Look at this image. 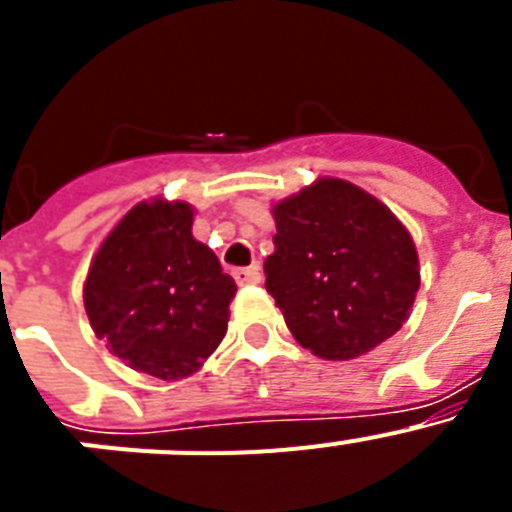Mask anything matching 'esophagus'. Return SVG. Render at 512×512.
<instances>
[{
	"mask_svg": "<svg viewBox=\"0 0 512 512\" xmlns=\"http://www.w3.org/2000/svg\"><path fill=\"white\" fill-rule=\"evenodd\" d=\"M235 282L246 287V284H261V269L259 266H248V269H238L233 274Z\"/></svg>",
	"mask_w": 512,
	"mask_h": 512,
	"instance_id": "1",
	"label": "esophagus"
}]
</instances>
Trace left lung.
<instances>
[{"label": "left lung", "mask_w": 512, "mask_h": 512, "mask_svg": "<svg viewBox=\"0 0 512 512\" xmlns=\"http://www.w3.org/2000/svg\"><path fill=\"white\" fill-rule=\"evenodd\" d=\"M266 292L302 348L348 361L395 336L420 287L418 251L387 205L343 179L277 202Z\"/></svg>", "instance_id": "8db88e82"}]
</instances>
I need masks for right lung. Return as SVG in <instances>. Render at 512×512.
Wrapping results in <instances>:
<instances>
[{
    "label": "right lung",
    "mask_w": 512,
    "mask_h": 512,
    "mask_svg": "<svg viewBox=\"0 0 512 512\" xmlns=\"http://www.w3.org/2000/svg\"><path fill=\"white\" fill-rule=\"evenodd\" d=\"M187 202H140L104 238L84 282L97 338L130 369L184 379L225 338L233 277L192 235Z\"/></svg>",
    "instance_id": "add662e5"
}]
</instances>
